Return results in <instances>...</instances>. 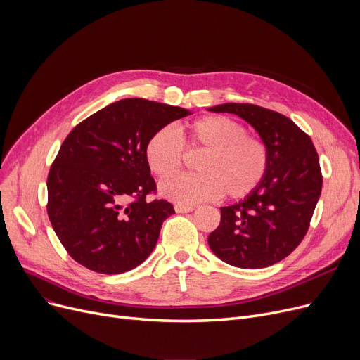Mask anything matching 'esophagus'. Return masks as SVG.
Returning <instances> with one entry per match:
<instances>
[{
	"label": "esophagus",
	"instance_id": "obj_1",
	"mask_svg": "<svg viewBox=\"0 0 360 360\" xmlns=\"http://www.w3.org/2000/svg\"><path fill=\"white\" fill-rule=\"evenodd\" d=\"M194 209H195V207H193V205H181V204L175 205V212L176 213H190Z\"/></svg>",
	"mask_w": 360,
	"mask_h": 360
}]
</instances>
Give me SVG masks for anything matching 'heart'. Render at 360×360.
Here are the masks:
<instances>
[{"instance_id":"obj_1","label":"heart","mask_w":360,"mask_h":360,"mask_svg":"<svg viewBox=\"0 0 360 360\" xmlns=\"http://www.w3.org/2000/svg\"><path fill=\"white\" fill-rule=\"evenodd\" d=\"M205 150L198 160V175H182L159 185L162 197L181 205H193L219 195L243 198L257 190L267 174L269 148L262 140L247 136L239 122L219 115L202 117L178 128V137L169 128L151 134L144 158L159 178L175 175L182 165V147Z\"/></svg>"}]
</instances>
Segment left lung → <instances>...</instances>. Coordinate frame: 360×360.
<instances>
[{
  "mask_svg": "<svg viewBox=\"0 0 360 360\" xmlns=\"http://www.w3.org/2000/svg\"><path fill=\"white\" fill-rule=\"evenodd\" d=\"M207 109L247 121L269 148L266 176L239 202L220 207L209 247L233 267H270L293 252L309 228L323 188L316 150L309 136L278 112L250 103Z\"/></svg>",
  "mask_w": 360,
  "mask_h": 360,
  "instance_id": "obj_1",
  "label": "left lung"
}]
</instances>
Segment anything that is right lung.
Wrapping results in <instances>:
<instances>
[{
	"label": "right lung",
	"instance_id": "obj_1",
	"mask_svg": "<svg viewBox=\"0 0 360 360\" xmlns=\"http://www.w3.org/2000/svg\"><path fill=\"white\" fill-rule=\"evenodd\" d=\"M191 110L140 98L94 112L64 140L48 175V216L67 252L86 269L121 274L155 250L175 213L156 190L144 158L153 132Z\"/></svg>",
	"mask_w": 360,
	"mask_h": 360
}]
</instances>
